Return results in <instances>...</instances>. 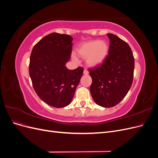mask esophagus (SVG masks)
<instances>
[{"mask_svg":"<svg viewBox=\"0 0 158 158\" xmlns=\"http://www.w3.org/2000/svg\"><path fill=\"white\" fill-rule=\"evenodd\" d=\"M88 74H89L88 71L86 69H84V74H85V75H88Z\"/></svg>","mask_w":158,"mask_h":158,"instance_id":"esophagus-1","label":"esophagus"}]
</instances>
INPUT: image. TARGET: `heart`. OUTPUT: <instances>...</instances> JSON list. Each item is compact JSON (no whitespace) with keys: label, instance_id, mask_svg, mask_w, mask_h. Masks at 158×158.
<instances>
[{"label":"heart","instance_id":"1","mask_svg":"<svg viewBox=\"0 0 158 158\" xmlns=\"http://www.w3.org/2000/svg\"><path fill=\"white\" fill-rule=\"evenodd\" d=\"M109 52L108 44L103 40H89L83 42L76 49V53L82 58H86L85 62L88 66L94 67L101 64L106 59ZM74 60L77 58L73 55Z\"/></svg>","mask_w":158,"mask_h":158}]
</instances>
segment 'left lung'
Listing matches in <instances>:
<instances>
[{
  "label": "left lung",
  "instance_id": "8db88e82",
  "mask_svg": "<svg viewBox=\"0 0 158 158\" xmlns=\"http://www.w3.org/2000/svg\"><path fill=\"white\" fill-rule=\"evenodd\" d=\"M108 55L103 63L89 69L90 92L94 102L103 107L115 106L126 96L134 76L135 59L130 46L118 36L107 33Z\"/></svg>",
  "mask_w": 158,
  "mask_h": 158
}]
</instances>
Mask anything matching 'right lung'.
Returning <instances> with one entry per match:
<instances>
[{"mask_svg": "<svg viewBox=\"0 0 158 158\" xmlns=\"http://www.w3.org/2000/svg\"><path fill=\"white\" fill-rule=\"evenodd\" d=\"M73 38L52 33L33 47L29 73L33 87L39 98L50 106H69L82 76L84 69L69 70L65 64L70 59Z\"/></svg>", "mask_w": 158, "mask_h": 158, "instance_id": "add662e5", "label": "right lung"}]
</instances>
